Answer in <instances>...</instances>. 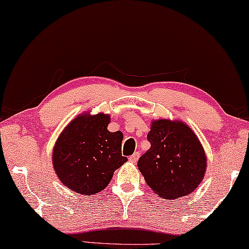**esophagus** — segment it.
<instances>
[{
    "instance_id": "esophagus-1",
    "label": "esophagus",
    "mask_w": 249,
    "mask_h": 249,
    "mask_svg": "<svg viewBox=\"0 0 249 249\" xmlns=\"http://www.w3.org/2000/svg\"><path fill=\"white\" fill-rule=\"evenodd\" d=\"M139 157H140V153L139 152H135L133 155H131L130 157H128V160H130L131 162H137Z\"/></svg>"
}]
</instances>
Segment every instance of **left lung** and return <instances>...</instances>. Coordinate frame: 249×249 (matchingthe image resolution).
Returning a JSON list of instances; mask_svg holds the SVG:
<instances>
[{
  "mask_svg": "<svg viewBox=\"0 0 249 249\" xmlns=\"http://www.w3.org/2000/svg\"><path fill=\"white\" fill-rule=\"evenodd\" d=\"M147 139L150 148L140 157L138 168L147 185L165 199H179L199 186L207 168L200 140L185 123L154 121Z\"/></svg>",
  "mask_w": 249,
  "mask_h": 249,
  "instance_id": "obj_1",
  "label": "left lung"
}]
</instances>
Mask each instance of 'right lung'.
Instances as JSON below:
<instances>
[{
    "label": "right lung",
    "instance_id": "add662e5",
    "mask_svg": "<svg viewBox=\"0 0 249 249\" xmlns=\"http://www.w3.org/2000/svg\"><path fill=\"white\" fill-rule=\"evenodd\" d=\"M110 116L85 112L75 117L56 141L53 164L71 191L93 195L108 186L115 170L127 161L122 155L123 133L109 132Z\"/></svg>",
    "mask_w": 249,
    "mask_h": 249
}]
</instances>
